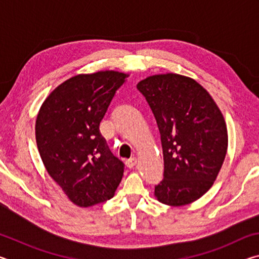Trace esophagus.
Returning <instances> with one entry per match:
<instances>
[{
    "label": "esophagus",
    "instance_id": "34e87169",
    "mask_svg": "<svg viewBox=\"0 0 259 259\" xmlns=\"http://www.w3.org/2000/svg\"><path fill=\"white\" fill-rule=\"evenodd\" d=\"M125 164H126V166H128V168H134V166L137 164V159H136V157H131V159H129V160H126L125 161Z\"/></svg>",
    "mask_w": 259,
    "mask_h": 259
}]
</instances>
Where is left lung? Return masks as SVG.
Here are the masks:
<instances>
[{
    "label": "left lung",
    "mask_w": 259,
    "mask_h": 259,
    "mask_svg": "<svg viewBox=\"0 0 259 259\" xmlns=\"http://www.w3.org/2000/svg\"><path fill=\"white\" fill-rule=\"evenodd\" d=\"M161 135L163 179L160 202L179 207L200 199L216 181L227 151L224 116L211 96L191 77L168 73L137 84Z\"/></svg>",
    "instance_id": "obj_1"
}]
</instances>
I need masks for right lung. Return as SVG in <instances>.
Masks as SVG:
<instances>
[{"mask_svg": "<svg viewBox=\"0 0 259 259\" xmlns=\"http://www.w3.org/2000/svg\"><path fill=\"white\" fill-rule=\"evenodd\" d=\"M126 77L115 71L73 76L38 111L35 136L43 164L78 207L113 198L123 176V162L113 155L99 124Z\"/></svg>", "mask_w": 259, "mask_h": 259, "instance_id": "right-lung-1", "label": "right lung"}]
</instances>
